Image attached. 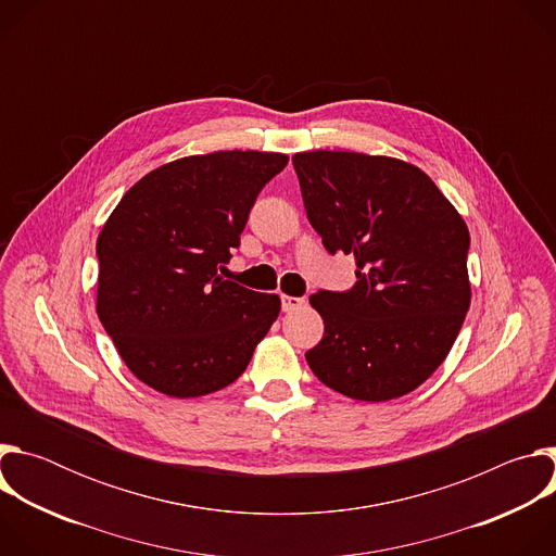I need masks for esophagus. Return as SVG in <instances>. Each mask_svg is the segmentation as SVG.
Wrapping results in <instances>:
<instances>
[{"label":"esophagus","instance_id":"obj_1","mask_svg":"<svg viewBox=\"0 0 556 556\" xmlns=\"http://www.w3.org/2000/svg\"><path fill=\"white\" fill-rule=\"evenodd\" d=\"M303 303H305L303 296H288V294H281V309H283V312H294V309H299Z\"/></svg>","mask_w":556,"mask_h":556}]
</instances>
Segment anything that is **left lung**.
<instances>
[{"label":"left lung","instance_id":"1","mask_svg":"<svg viewBox=\"0 0 556 556\" xmlns=\"http://www.w3.org/2000/svg\"><path fill=\"white\" fill-rule=\"evenodd\" d=\"M292 165L326 251L356 262L350 290L309 296L326 330L305 361L348 399H399L440 367L464 324L468 228L425 172L395 157L307 151Z\"/></svg>","mask_w":556,"mask_h":556}]
</instances>
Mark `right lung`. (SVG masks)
Listing matches in <instances>:
<instances>
[{"label": "right lung", "mask_w": 556, "mask_h": 556, "mask_svg": "<svg viewBox=\"0 0 556 556\" xmlns=\"http://www.w3.org/2000/svg\"><path fill=\"white\" fill-rule=\"evenodd\" d=\"M283 153L215 151L138 180L99 242V319L151 389L195 399L244 374L275 324L277 294L222 279L260 191Z\"/></svg>", "instance_id": "1"}]
</instances>
